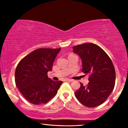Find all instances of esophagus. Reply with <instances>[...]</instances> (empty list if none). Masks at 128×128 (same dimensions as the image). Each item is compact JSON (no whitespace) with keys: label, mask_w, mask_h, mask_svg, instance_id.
Instances as JSON below:
<instances>
[{"label":"esophagus","mask_w":128,"mask_h":128,"mask_svg":"<svg viewBox=\"0 0 128 128\" xmlns=\"http://www.w3.org/2000/svg\"><path fill=\"white\" fill-rule=\"evenodd\" d=\"M64 81H66V82H72L73 80L72 79H69V78H65L64 79Z\"/></svg>","instance_id":"1"}]
</instances>
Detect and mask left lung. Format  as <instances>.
<instances>
[{
    "instance_id": "8db88e82",
    "label": "left lung",
    "mask_w": 128,
    "mask_h": 128,
    "mask_svg": "<svg viewBox=\"0 0 128 128\" xmlns=\"http://www.w3.org/2000/svg\"><path fill=\"white\" fill-rule=\"evenodd\" d=\"M73 52L82 59V72L89 75L88 84L75 92L77 99L86 106L93 108L104 102L114 88V66L106 52L98 45L84 43L74 46Z\"/></svg>"
}]
</instances>
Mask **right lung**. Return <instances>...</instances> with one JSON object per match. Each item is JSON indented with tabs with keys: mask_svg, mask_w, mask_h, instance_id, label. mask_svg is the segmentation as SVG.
<instances>
[{
	"mask_svg": "<svg viewBox=\"0 0 128 128\" xmlns=\"http://www.w3.org/2000/svg\"><path fill=\"white\" fill-rule=\"evenodd\" d=\"M61 48H39L24 57L15 71V83L28 101L34 105L46 104L57 94L63 82L48 78L53 63Z\"/></svg>",
	"mask_w": 128,
	"mask_h": 128,
	"instance_id": "right-lung-1",
	"label": "right lung"
}]
</instances>
